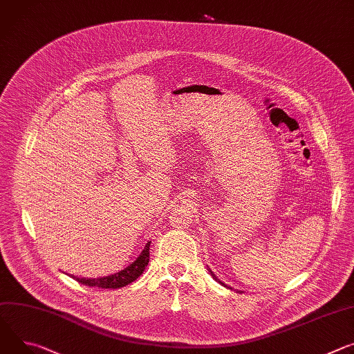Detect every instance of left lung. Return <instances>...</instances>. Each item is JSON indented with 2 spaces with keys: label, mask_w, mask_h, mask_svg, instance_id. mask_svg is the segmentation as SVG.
Listing matches in <instances>:
<instances>
[{
  "label": "left lung",
  "mask_w": 354,
  "mask_h": 354,
  "mask_svg": "<svg viewBox=\"0 0 354 354\" xmlns=\"http://www.w3.org/2000/svg\"><path fill=\"white\" fill-rule=\"evenodd\" d=\"M207 270H209V272H210V275H212V277H213V279H214V281H217V282H218V283H221V285H224V286H226V288H230V289H233V288H232V286H229V285H226V283H224V282H221V281H220V279H218V278H217V277H216V275H214V274H213V271H212V270H210V268H207ZM237 292H239V294H241V292H243V291H239V289H237Z\"/></svg>",
  "instance_id": "8db88e82"
}]
</instances>
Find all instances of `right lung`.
<instances>
[{
  "instance_id": "obj_1",
  "label": "right lung",
  "mask_w": 354,
  "mask_h": 354,
  "mask_svg": "<svg viewBox=\"0 0 354 354\" xmlns=\"http://www.w3.org/2000/svg\"><path fill=\"white\" fill-rule=\"evenodd\" d=\"M149 245H151V241H148L145 244L142 252L138 255V259L133 264H130L115 274H111L107 277H100V278H79V277H73V275L72 277L77 282H80L83 285H88V286H97V288H104V289L122 288L128 283L134 282L144 272L145 267L149 263Z\"/></svg>"
}]
</instances>
